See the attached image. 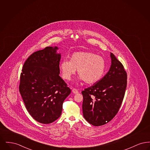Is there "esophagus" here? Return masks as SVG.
Listing matches in <instances>:
<instances>
[{
    "label": "esophagus",
    "instance_id": "1",
    "mask_svg": "<svg viewBox=\"0 0 150 150\" xmlns=\"http://www.w3.org/2000/svg\"><path fill=\"white\" fill-rule=\"evenodd\" d=\"M72 93H74V94H77V93H79L78 91L76 89H74V88L72 89Z\"/></svg>",
    "mask_w": 150,
    "mask_h": 150
}]
</instances>
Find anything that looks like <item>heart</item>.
Here are the masks:
<instances>
[{"instance_id": "1", "label": "heart", "mask_w": 150, "mask_h": 150, "mask_svg": "<svg viewBox=\"0 0 150 150\" xmlns=\"http://www.w3.org/2000/svg\"><path fill=\"white\" fill-rule=\"evenodd\" d=\"M62 76L69 80L77 70L79 80H84L88 84L98 81L103 76L106 69L105 59L89 52H78L72 53L71 59H64L59 65Z\"/></svg>"}]
</instances>
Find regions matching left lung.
<instances>
[{
    "instance_id": "left-lung-1",
    "label": "left lung",
    "mask_w": 150,
    "mask_h": 150,
    "mask_svg": "<svg viewBox=\"0 0 150 150\" xmlns=\"http://www.w3.org/2000/svg\"><path fill=\"white\" fill-rule=\"evenodd\" d=\"M111 64L107 74L91 87L83 96V116L89 124L100 126L111 121L121 106L127 84L123 65L110 53Z\"/></svg>"
}]
</instances>
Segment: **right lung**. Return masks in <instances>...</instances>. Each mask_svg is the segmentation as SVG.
I'll list each match as a JSON object with an SVG mask.
<instances>
[{
    "mask_svg": "<svg viewBox=\"0 0 150 150\" xmlns=\"http://www.w3.org/2000/svg\"><path fill=\"white\" fill-rule=\"evenodd\" d=\"M57 47H47L31 54L23 66L20 92L30 115L42 124L61 116L64 100L71 93L59 76L61 53Z\"/></svg>",
    "mask_w": 150,
    "mask_h": 150,
    "instance_id": "1",
    "label": "right lung"
}]
</instances>
